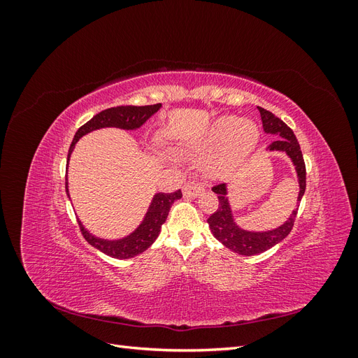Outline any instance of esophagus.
<instances>
[{"label": "esophagus", "mask_w": 358, "mask_h": 358, "mask_svg": "<svg viewBox=\"0 0 358 358\" xmlns=\"http://www.w3.org/2000/svg\"><path fill=\"white\" fill-rule=\"evenodd\" d=\"M182 191H183V196H185V197L196 199V197L201 196V194L204 192V187L201 185L200 182L192 180V182H187L185 185H183Z\"/></svg>", "instance_id": "1"}]
</instances>
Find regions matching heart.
<instances>
[{"label":"heart","mask_w":358,"mask_h":358,"mask_svg":"<svg viewBox=\"0 0 358 358\" xmlns=\"http://www.w3.org/2000/svg\"><path fill=\"white\" fill-rule=\"evenodd\" d=\"M257 128L251 121H236L231 116H224L216 121L201 140L203 146H221L220 154L210 162L209 173L218 176L227 169L242 161L257 143Z\"/></svg>","instance_id":"obj_1"}]
</instances>
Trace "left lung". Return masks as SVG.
I'll return each mask as SVG.
<instances>
[{"label": "left lung", "instance_id": "1", "mask_svg": "<svg viewBox=\"0 0 358 358\" xmlns=\"http://www.w3.org/2000/svg\"><path fill=\"white\" fill-rule=\"evenodd\" d=\"M258 110H259V115H262L264 131L278 137L267 146V149L285 152L291 158L292 164L296 166L299 187H300L297 203H300L303 194H305V189H306V166H305V159H303V154L300 150L297 138L294 133H292V129L282 121V119H279L272 112L263 109V107H258ZM212 191L215 194H218L220 204L216 212L212 213L208 220L210 231L225 248H229L230 251L236 254L248 255V257L262 254L272 246L278 245L279 242H282L292 230V227H294L299 208L292 210L289 218L275 230L262 231V233L246 231L234 222L230 203H229V199H227L225 183L215 185Z\"/></svg>", "mask_w": 358, "mask_h": 358}]
</instances>
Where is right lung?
Masks as SVG:
<instances>
[{
  "label": "right lung",
  "instance_id": "add662e5",
  "mask_svg": "<svg viewBox=\"0 0 358 358\" xmlns=\"http://www.w3.org/2000/svg\"><path fill=\"white\" fill-rule=\"evenodd\" d=\"M159 107H161V103L152 104V106H117V107H110V109H106L100 113H96L92 119H90L88 122L78 129V133H76L69 150L67 162L70 159L74 145L78 143V140L82 136L94 131V129L107 128V127H115V128H122V129L140 128L150 116L159 110ZM66 191H67V196L70 197L67 176H66ZM180 197H182L180 189L170 194H166V192L155 194L142 224H140L131 234L124 237V239H119V241L100 239V237H95L90 231H86L85 227L79 221L80 231L86 239V242L106 255L113 257V258H121V259L136 257L138 254H142L143 251H146V249L155 242V239L161 231V225L167 220L171 204L176 200H179Z\"/></svg>",
  "mask_w": 358,
  "mask_h": 358
}]
</instances>
